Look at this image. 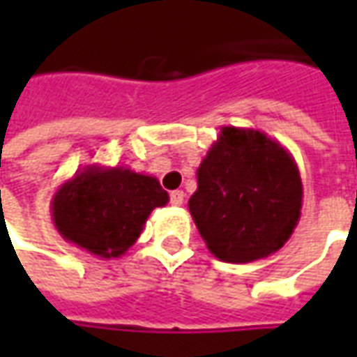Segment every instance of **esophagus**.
Instances as JSON below:
<instances>
[{
  "mask_svg": "<svg viewBox=\"0 0 357 357\" xmlns=\"http://www.w3.org/2000/svg\"><path fill=\"white\" fill-rule=\"evenodd\" d=\"M183 199H185L183 191H172L170 193V202L174 206H181V204H183Z\"/></svg>",
  "mask_w": 357,
  "mask_h": 357,
  "instance_id": "esophagus-1",
  "label": "esophagus"
}]
</instances>
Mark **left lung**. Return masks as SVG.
Instances as JSON below:
<instances>
[{
	"instance_id": "1",
	"label": "left lung",
	"mask_w": 357,
	"mask_h": 357,
	"mask_svg": "<svg viewBox=\"0 0 357 357\" xmlns=\"http://www.w3.org/2000/svg\"><path fill=\"white\" fill-rule=\"evenodd\" d=\"M302 197L298 166L279 141L224 126L197 170L189 212L218 260L248 264L289 241Z\"/></svg>"
}]
</instances>
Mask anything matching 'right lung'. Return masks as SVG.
I'll return each mask as SVG.
<instances>
[{"instance_id":"add662e5","label":"right lung","mask_w":357,"mask_h":357,"mask_svg":"<svg viewBox=\"0 0 357 357\" xmlns=\"http://www.w3.org/2000/svg\"><path fill=\"white\" fill-rule=\"evenodd\" d=\"M170 201L160 181L126 166L89 164L51 199L61 237L99 258H118L139 239L151 212Z\"/></svg>"}]
</instances>
